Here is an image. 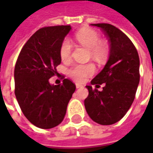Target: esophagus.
Masks as SVG:
<instances>
[{"mask_svg":"<svg viewBox=\"0 0 153 153\" xmlns=\"http://www.w3.org/2000/svg\"><path fill=\"white\" fill-rule=\"evenodd\" d=\"M83 85H81L79 83H76V88H83Z\"/></svg>","mask_w":153,"mask_h":153,"instance_id":"esophagus-1","label":"esophagus"}]
</instances>
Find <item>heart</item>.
<instances>
[{
  "label": "heart",
  "instance_id": "heart-1",
  "mask_svg": "<svg viewBox=\"0 0 153 153\" xmlns=\"http://www.w3.org/2000/svg\"><path fill=\"white\" fill-rule=\"evenodd\" d=\"M76 39L83 47L91 51V55L95 60H102L106 55V49L101 43L99 34L92 29L85 28L77 33ZM72 42L70 39H64L60 45V56L61 60H68L71 56ZM95 72V67L92 64L81 65L75 64L68 70V74L70 78L78 82H83L88 77L91 76Z\"/></svg>",
  "mask_w": 153,
  "mask_h": 153
}]
</instances>
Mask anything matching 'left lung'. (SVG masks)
Returning <instances> with one entry per match:
<instances>
[{
    "label": "left lung",
    "mask_w": 153,
    "mask_h": 153,
    "mask_svg": "<svg viewBox=\"0 0 153 153\" xmlns=\"http://www.w3.org/2000/svg\"><path fill=\"white\" fill-rule=\"evenodd\" d=\"M100 28L110 42V55L102 70L91 84H105L102 91L86 86L88 96L84 106L93 121L102 125H113L121 120L135 97L139 83V57L130 39L109 24H93ZM99 85H97V84Z\"/></svg>",
    "instance_id": "obj_1"
}]
</instances>
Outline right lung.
<instances>
[{
  "label": "right lung",
  "instance_id": "1",
  "mask_svg": "<svg viewBox=\"0 0 153 153\" xmlns=\"http://www.w3.org/2000/svg\"><path fill=\"white\" fill-rule=\"evenodd\" d=\"M71 28L70 25L41 28L25 43L16 61L15 97L25 117L38 128L60 125L76 88L67 79L59 85L49 82L57 73L60 45Z\"/></svg>",
  "mask_w": 153,
  "mask_h": 153
}]
</instances>
